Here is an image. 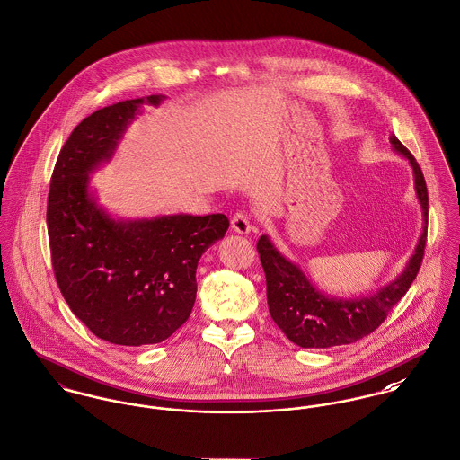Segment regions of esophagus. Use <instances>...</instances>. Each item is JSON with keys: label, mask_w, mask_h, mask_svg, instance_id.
Masks as SVG:
<instances>
[{"label": "esophagus", "mask_w": 460, "mask_h": 460, "mask_svg": "<svg viewBox=\"0 0 460 460\" xmlns=\"http://www.w3.org/2000/svg\"><path fill=\"white\" fill-rule=\"evenodd\" d=\"M231 227L238 234H247V233H250V229H252L250 217L245 212L234 213L233 218H231Z\"/></svg>", "instance_id": "34e87169"}]
</instances>
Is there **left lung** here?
Returning <instances> with one entry per match:
<instances>
[{"mask_svg":"<svg viewBox=\"0 0 460 460\" xmlns=\"http://www.w3.org/2000/svg\"><path fill=\"white\" fill-rule=\"evenodd\" d=\"M390 143L394 150L402 154L413 168L415 190L424 213V231L419 245L404 271L394 282L366 297L343 299L327 296L314 287L297 264L285 259L268 236H261L257 242L259 259L266 275L270 315L282 329L283 334L297 347L331 349L362 340L380 327L390 310L401 301L417 279L427 242V185L424 173L411 152L395 137H390Z\"/></svg>","mask_w":460,"mask_h":460,"instance_id":"left-lung-1","label":"left lung"}]
</instances>
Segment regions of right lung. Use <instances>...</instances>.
<instances>
[{
  "mask_svg": "<svg viewBox=\"0 0 460 460\" xmlns=\"http://www.w3.org/2000/svg\"><path fill=\"white\" fill-rule=\"evenodd\" d=\"M163 100H126L85 117L50 178L47 229L59 290L89 331L113 345L161 343L185 323L198 262L229 227L224 213L115 220L89 192V173L111 159L140 106Z\"/></svg>",
  "mask_w": 460,
  "mask_h": 460,
  "instance_id": "add662e5",
  "label": "right lung"
}]
</instances>
